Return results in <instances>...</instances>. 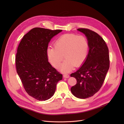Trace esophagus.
Here are the masks:
<instances>
[{"label":"esophagus","mask_w":124,"mask_h":124,"mask_svg":"<svg viewBox=\"0 0 124 124\" xmlns=\"http://www.w3.org/2000/svg\"><path fill=\"white\" fill-rule=\"evenodd\" d=\"M63 77L64 78H69V75L67 74H65L63 75Z\"/></svg>","instance_id":"1"}]
</instances>
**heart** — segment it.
<instances>
[{"mask_svg":"<svg viewBox=\"0 0 124 124\" xmlns=\"http://www.w3.org/2000/svg\"><path fill=\"white\" fill-rule=\"evenodd\" d=\"M89 49L87 39L83 36L69 34L61 36L54 43V47L47 49V56L51 64L55 68L61 65L60 70L68 72L75 66L81 65L85 60Z\"/></svg>","mask_w":124,"mask_h":124,"instance_id":"b5f03b06","label":"heart"}]
</instances>
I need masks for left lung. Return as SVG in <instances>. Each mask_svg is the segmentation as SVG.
<instances>
[{"instance_id": "8db88e82", "label": "left lung", "mask_w": 124, "mask_h": 124, "mask_svg": "<svg viewBox=\"0 0 124 124\" xmlns=\"http://www.w3.org/2000/svg\"><path fill=\"white\" fill-rule=\"evenodd\" d=\"M77 30L87 37L89 50L84 64L70 75L77 80L71 92L77 98L85 99L93 96L101 87L109 67V52L106 42L96 32L88 29Z\"/></svg>"}]
</instances>
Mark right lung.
I'll return each mask as SVG.
<instances>
[{
    "label": "right lung",
    "mask_w": 124,
    "mask_h": 124,
    "mask_svg": "<svg viewBox=\"0 0 124 124\" xmlns=\"http://www.w3.org/2000/svg\"><path fill=\"white\" fill-rule=\"evenodd\" d=\"M61 30L35 28L19 43L16 56L17 73L27 93L40 101L47 100L55 92L61 74L48 62V44Z\"/></svg>",
    "instance_id": "add662e5"
}]
</instances>
